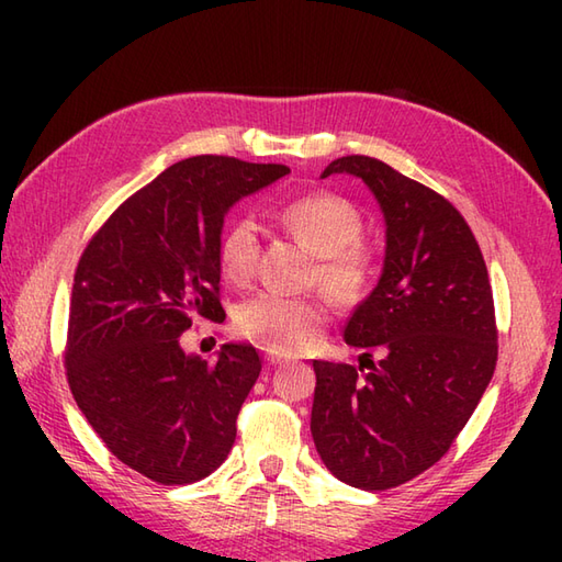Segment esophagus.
<instances>
[{"instance_id": "34e87169", "label": "esophagus", "mask_w": 562, "mask_h": 562, "mask_svg": "<svg viewBox=\"0 0 562 562\" xmlns=\"http://www.w3.org/2000/svg\"><path fill=\"white\" fill-rule=\"evenodd\" d=\"M266 362H268V364H282V362H288V360H284V357H282L280 352L266 350Z\"/></svg>"}]
</instances>
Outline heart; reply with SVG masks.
I'll return each mask as SVG.
<instances>
[{
  "label": "heart",
  "instance_id": "heart-1",
  "mask_svg": "<svg viewBox=\"0 0 562 562\" xmlns=\"http://www.w3.org/2000/svg\"><path fill=\"white\" fill-rule=\"evenodd\" d=\"M280 222L296 241L318 256L312 280L321 282L333 300L357 304L372 290L379 272L376 248L364 241V220L355 202L336 193H312L288 202ZM260 254L258 224L238 217L224 226L217 244L220 272L234 288L256 278ZM330 308L324 296H288L260 292L238 304L234 326L238 336L272 352H302L318 340Z\"/></svg>",
  "mask_w": 562,
  "mask_h": 562
}]
</instances>
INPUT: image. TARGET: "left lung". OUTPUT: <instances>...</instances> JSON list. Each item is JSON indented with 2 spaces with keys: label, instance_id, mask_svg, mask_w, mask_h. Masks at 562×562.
<instances>
[{
  "label": "left lung",
  "instance_id": "obj_1",
  "mask_svg": "<svg viewBox=\"0 0 562 562\" xmlns=\"http://www.w3.org/2000/svg\"><path fill=\"white\" fill-rule=\"evenodd\" d=\"M330 173L362 178L386 220L384 270L345 326V342L381 360L367 374L314 360L312 435L338 481L389 491L445 457L491 384L493 290L481 246L447 198L362 154L330 161Z\"/></svg>",
  "mask_w": 562,
  "mask_h": 562
}]
</instances>
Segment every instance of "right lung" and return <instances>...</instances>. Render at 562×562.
<instances>
[{
	"instance_id": "1",
	"label": "right lung",
	"mask_w": 562,
	"mask_h": 562,
	"mask_svg": "<svg viewBox=\"0 0 562 562\" xmlns=\"http://www.w3.org/2000/svg\"><path fill=\"white\" fill-rule=\"evenodd\" d=\"M282 164L190 157L117 207L83 248L65 369L79 411L115 459L161 485L217 471L260 374L254 345L214 364L186 355L195 318L222 324L217 244L234 202L288 176Z\"/></svg>"
}]
</instances>
